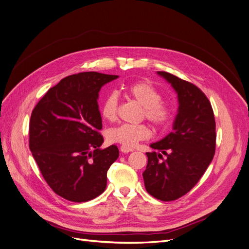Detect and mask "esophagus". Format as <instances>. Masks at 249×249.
<instances>
[{
  "instance_id": "obj_1",
  "label": "esophagus",
  "mask_w": 249,
  "mask_h": 249,
  "mask_svg": "<svg viewBox=\"0 0 249 249\" xmlns=\"http://www.w3.org/2000/svg\"><path fill=\"white\" fill-rule=\"evenodd\" d=\"M120 149H121L122 153H124V154H128V153H130V151H133V150H134L133 148L125 146V145H122V146L120 147Z\"/></svg>"
}]
</instances>
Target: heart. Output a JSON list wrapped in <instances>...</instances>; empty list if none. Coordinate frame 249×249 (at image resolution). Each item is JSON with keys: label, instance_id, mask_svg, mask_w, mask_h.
<instances>
[{"label": "heart", "instance_id": "1", "mask_svg": "<svg viewBox=\"0 0 249 249\" xmlns=\"http://www.w3.org/2000/svg\"><path fill=\"white\" fill-rule=\"evenodd\" d=\"M122 92L127 99L134 101L142 107V116L159 129L168 128L174 119L173 107L163 102L161 93L155 85L148 81H135L122 86ZM102 116L106 120L113 122L118 113V98L115 93L107 94L101 107ZM151 135L146 124H122L107 131V140L112 143H120L125 146H134L142 140L148 139Z\"/></svg>", "mask_w": 249, "mask_h": 249}]
</instances>
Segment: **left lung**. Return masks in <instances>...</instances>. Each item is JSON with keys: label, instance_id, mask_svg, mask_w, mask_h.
Masks as SVG:
<instances>
[{"label": "left lung", "instance_id": "1", "mask_svg": "<svg viewBox=\"0 0 249 249\" xmlns=\"http://www.w3.org/2000/svg\"><path fill=\"white\" fill-rule=\"evenodd\" d=\"M158 74L176 90L179 107L173 131L150 144L159 153H146L147 166L142 176L151 196L171 201L196 186L213 160L215 121L209 99L196 85L165 71Z\"/></svg>", "mask_w": 249, "mask_h": 249}]
</instances>
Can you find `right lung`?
I'll return each instance as SVG.
<instances>
[{"label": "right lung", "mask_w": 249, "mask_h": 249, "mask_svg": "<svg viewBox=\"0 0 249 249\" xmlns=\"http://www.w3.org/2000/svg\"><path fill=\"white\" fill-rule=\"evenodd\" d=\"M118 75L82 72L63 78L31 113L29 148L48 185L61 197L89 201L107 186V172L119 157L104 137L99 91Z\"/></svg>", "instance_id": "1"}]
</instances>
